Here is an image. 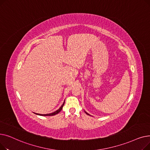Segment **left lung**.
Here are the masks:
<instances>
[{
  "label": "left lung",
  "mask_w": 150,
  "mask_h": 150,
  "mask_svg": "<svg viewBox=\"0 0 150 150\" xmlns=\"http://www.w3.org/2000/svg\"><path fill=\"white\" fill-rule=\"evenodd\" d=\"M84 112H85V111H84ZM86 112V114H88V115H89V114L88 113H87V112Z\"/></svg>",
  "instance_id": "obj_1"
}]
</instances>
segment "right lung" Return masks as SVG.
I'll use <instances>...</instances> for the list:
<instances>
[{
	"mask_svg": "<svg viewBox=\"0 0 150 150\" xmlns=\"http://www.w3.org/2000/svg\"><path fill=\"white\" fill-rule=\"evenodd\" d=\"M64 102H65V101H64ZM64 103H63V104L62 105V106L57 110V111H54V112H52V113H50V114H37V113H35V114H37V115H42V116H51V115H56V114H58L61 110H62V107H63V106H64Z\"/></svg>",
	"mask_w": 150,
	"mask_h": 150,
	"instance_id": "obj_1",
	"label": "right lung"
}]
</instances>
